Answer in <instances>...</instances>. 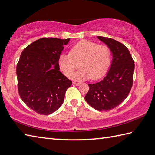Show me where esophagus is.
<instances>
[{
    "instance_id": "obj_1",
    "label": "esophagus",
    "mask_w": 155,
    "mask_h": 155,
    "mask_svg": "<svg viewBox=\"0 0 155 155\" xmlns=\"http://www.w3.org/2000/svg\"><path fill=\"white\" fill-rule=\"evenodd\" d=\"M73 84H74V85H77V86L81 85L80 83H78V82H73Z\"/></svg>"
}]
</instances>
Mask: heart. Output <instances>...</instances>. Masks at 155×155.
I'll use <instances>...</instances> for the list:
<instances>
[{
  "label": "heart",
  "instance_id": "b5f03b06",
  "mask_svg": "<svg viewBox=\"0 0 155 155\" xmlns=\"http://www.w3.org/2000/svg\"><path fill=\"white\" fill-rule=\"evenodd\" d=\"M110 63V48L88 40L78 42L71 47L70 53H62L58 58L60 69L68 78L72 77L80 65L81 68L74 75L78 80L90 78L93 80H98L107 73Z\"/></svg>",
  "mask_w": 155,
  "mask_h": 155
}]
</instances>
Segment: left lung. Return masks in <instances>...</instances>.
Here are the masks:
<instances>
[{"instance_id":"1","label":"left lung","mask_w":155,"mask_h":155,"mask_svg":"<svg viewBox=\"0 0 155 155\" xmlns=\"http://www.w3.org/2000/svg\"><path fill=\"white\" fill-rule=\"evenodd\" d=\"M97 38L110 48L112 63L103 80L89 84L85 99L96 110L107 111L118 107L126 99L133 85L135 65L125 45L108 37L97 36Z\"/></svg>"}]
</instances>
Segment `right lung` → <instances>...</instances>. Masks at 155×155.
<instances>
[{"instance_id": "obj_1", "label": "right lung", "mask_w": 155, "mask_h": 155, "mask_svg": "<svg viewBox=\"0 0 155 155\" xmlns=\"http://www.w3.org/2000/svg\"><path fill=\"white\" fill-rule=\"evenodd\" d=\"M70 39L41 38L21 52L16 67L21 99L33 111L48 115L57 110L72 84L60 71L58 58Z\"/></svg>"}]
</instances>
